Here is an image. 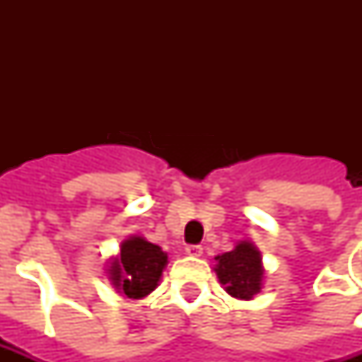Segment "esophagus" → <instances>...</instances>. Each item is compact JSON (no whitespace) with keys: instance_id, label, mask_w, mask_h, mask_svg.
<instances>
[{"instance_id":"esophagus-1","label":"esophagus","mask_w":362,"mask_h":362,"mask_svg":"<svg viewBox=\"0 0 362 362\" xmlns=\"http://www.w3.org/2000/svg\"><path fill=\"white\" fill-rule=\"evenodd\" d=\"M186 253L189 257H201L203 255V247L201 246H187Z\"/></svg>"}]
</instances>
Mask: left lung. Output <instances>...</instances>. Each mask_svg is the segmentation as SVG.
I'll use <instances>...</instances> for the list:
<instances>
[{
	"instance_id": "1",
	"label": "left lung",
	"mask_w": 362,
	"mask_h": 362,
	"mask_svg": "<svg viewBox=\"0 0 362 362\" xmlns=\"http://www.w3.org/2000/svg\"><path fill=\"white\" fill-rule=\"evenodd\" d=\"M214 270L223 289L233 298L252 300L263 289V257L252 240L237 242L231 252L218 255Z\"/></svg>"
}]
</instances>
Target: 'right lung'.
Returning a JSON list of instances; mask_svg holds the SVG:
<instances>
[{"mask_svg": "<svg viewBox=\"0 0 362 362\" xmlns=\"http://www.w3.org/2000/svg\"><path fill=\"white\" fill-rule=\"evenodd\" d=\"M167 263L169 257L161 247L141 235H131L122 240L118 255L110 257L107 276L120 295L139 300L159 286Z\"/></svg>", "mask_w": 362, "mask_h": 362, "instance_id": "add662e5", "label": "right lung"}]
</instances>
